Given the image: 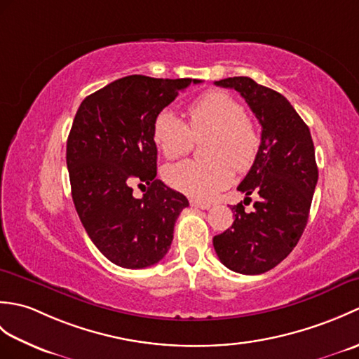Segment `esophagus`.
<instances>
[{"mask_svg":"<svg viewBox=\"0 0 359 359\" xmlns=\"http://www.w3.org/2000/svg\"><path fill=\"white\" fill-rule=\"evenodd\" d=\"M189 203H191V207H194V208H199V210H210V208H211V203H207V202L191 201Z\"/></svg>","mask_w":359,"mask_h":359,"instance_id":"34e87169","label":"esophagus"}]
</instances>
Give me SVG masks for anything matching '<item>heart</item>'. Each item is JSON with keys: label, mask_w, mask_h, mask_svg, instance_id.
Segmentation results:
<instances>
[{"label": "heart", "mask_w": 359, "mask_h": 359, "mask_svg": "<svg viewBox=\"0 0 359 359\" xmlns=\"http://www.w3.org/2000/svg\"><path fill=\"white\" fill-rule=\"evenodd\" d=\"M187 123L170 109L157 114L152 139L166 158L191 151L194 139L207 135L202 152L207 158L184 160L165 168L166 184L194 199L207 201L224 189L236 171H247L261 148V133L234 97L211 90L185 109Z\"/></svg>", "instance_id": "b5f03b06"}]
</instances>
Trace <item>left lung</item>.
Segmentation results:
<instances>
[{"mask_svg":"<svg viewBox=\"0 0 359 359\" xmlns=\"http://www.w3.org/2000/svg\"><path fill=\"white\" fill-rule=\"evenodd\" d=\"M215 85L241 93L262 134L255 163L238 187L245 196H257L255 210L245 212L242 203L234 205L231 228L215 236L212 245L226 269L261 274L292 253L307 225L318 184L313 140L299 114L276 90L250 77H230Z\"/></svg>","mask_w":359,"mask_h":359,"instance_id":"1","label":"left lung"}]
</instances>
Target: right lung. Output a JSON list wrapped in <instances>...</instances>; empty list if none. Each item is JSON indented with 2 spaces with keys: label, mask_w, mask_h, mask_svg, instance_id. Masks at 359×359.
Masks as SVG:
<instances>
[{
  "label": "right lung",
  "mask_w": 359,
  "mask_h": 359,
  "mask_svg": "<svg viewBox=\"0 0 359 359\" xmlns=\"http://www.w3.org/2000/svg\"><path fill=\"white\" fill-rule=\"evenodd\" d=\"M201 80L129 75L81 102L67 137L72 201L98 251L123 269L157 264L188 199L157 175L152 125L179 90ZM149 185L140 200L132 185Z\"/></svg>",
  "instance_id": "obj_1"
}]
</instances>
